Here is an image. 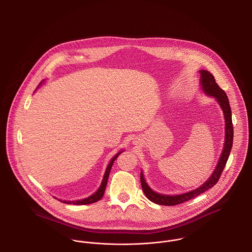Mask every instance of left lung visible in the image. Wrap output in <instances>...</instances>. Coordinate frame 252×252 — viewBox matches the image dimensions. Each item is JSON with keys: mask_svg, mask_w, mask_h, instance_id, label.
Wrapping results in <instances>:
<instances>
[{"mask_svg": "<svg viewBox=\"0 0 252 252\" xmlns=\"http://www.w3.org/2000/svg\"><path fill=\"white\" fill-rule=\"evenodd\" d=\"M199 72L201 74L200 83H201L204 92L207 94L216 98L220 107L223 109V112L225 115V124H226V128H225L226 136L225 137L226 138H225L224 149H223L222 155L220 157V159L218 161L216 170L213 173V175L211 176V178L199 188L192 190L191 192H186V193H181L178 195H168V194L166 195V194H160L158 192H155L148 187V185L146 184V182L144 180L143 173H141V184H142V188H143L145 196L150 201L158 204V205L175 206L178 204L184 203L186 201L191 200L193 197L199 195L200 193L206 192L207 190L211 189L212 187H214L220 179L221 174L226 166V163L228 161V156H229V153H230V150L232 147L233 125H232L231 109L229 106L228 96L226 94V93L216 83L215 76L211 72H208L206 70H201Z\"/></svg>", "mask_w": 252, "mask_h": 252, "instance_id": "1", "label": "left lung"}]
</instances>
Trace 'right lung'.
Wrapping results in <instances>:
<instances>
[{
	"mask_svg": "<svg viewBox=\"0 0 252 252\" xmlns=\"http://www.w3.org/2000/svg\"><path fill=\"white\" fill-rule=\"evenodd\" d=\"M122 152H123V151H120L119 153H117L115 156L113 157V158H111L110 162L108 163L107 170H106V172H105V175H104V179H103V180H102V183H101V185H100L99 189H98V190H97V191H96V192H94V194L90 195L89 197L84 198V199L75 200V201H66V200H64L63 202H64V203L67 204H73V205H87V204L94 203V202H96V201L100 200V199L103 197L104 193H105L106 186H107V183H108V176H109L110 170H111V167H112V164H113L114 160H115V159L118 158V156L120 155ZM60 201H61V200H60Z\"/></svg>",
	"mask_w": 252,
	"mask_h": 252,
	"instance_id": "add662e5",
	"label": "right lung"
}]
</instances>
